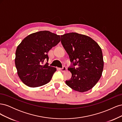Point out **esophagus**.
Wrapping results in <instances>:
<instances>
[{"mask_svg":"<svg viewBox=\"0 0 122 122\" xmlns=\"http://www.w3.org/2000/svg\"><path fill=\"white\" fill-rule=\"evenodd\" d=\"M60 70H61L62 72H64V71H66V70H67V68H66L65 66H63V67H62V68H60Z\"/></svg>","mask_w":122,"mask_h":122,"instance_id":"1","label":"esophagus"}]
</instances>
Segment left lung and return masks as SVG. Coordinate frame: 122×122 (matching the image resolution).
<instances>
[{
	"instance_id": "1",
	"label": "left lung",
	"mask_w": 122,
	"mask_h": 122,
	"mask_svg": "<svg viewBox=\"0 0 122 122\" xmlns=\"http://www.w3.org/2000/svg\"><path fill=\"white\" fill-rule=\"evenodd\" d=\"M61 43L72 65L67 86L79 92L91 90L100 78L104 66L101 48L94 40L86 35L71 32L62 35ZM77 65L75 68V66Z\"/></svg>"
}]
</instances>
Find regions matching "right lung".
<instances>
[{
	"label": "right lung",
	"instance_id": "right-lung-1",
	"mask_svg": "<svg viewBox=\"0 0 122 122\" xmlns=\"http://www.w3.org/2000/svg\"><path fill=\"white\" fill-rule=\"evenodd\" d=\"M60 41V36L46 30L33 33L22 41L16 49L15 65L25 85L39 87L51 80L56 69L44 62L48 61L49 51Z\"/></svg>",
	"mask_w": 122,
	"mask_h": 122
}]
</instances>
